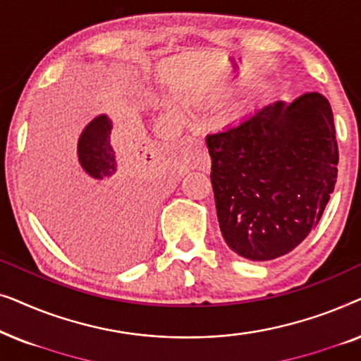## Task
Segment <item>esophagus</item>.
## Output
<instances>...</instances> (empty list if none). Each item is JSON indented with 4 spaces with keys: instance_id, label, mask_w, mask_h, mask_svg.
Instances as JSON below:
<instances>
[{
    "instance_id": "esophagus-1",
    "label": "esophagus",
    "mask_w": 361,
    "mask_h": 361,
    "mask_svg": "<svg viewBox=\"0 0 361 361\" xmlns=\"http://www.w3.org/2000/svg\"><path fill=\"white\" fill-rule=\"evenodd\" d=\"M190 157L194 161V167L199 171H209L210 169V161L209 156L205 154V151H202L200 147H194L190 151Z\"/></svg>"
}]
</instances>
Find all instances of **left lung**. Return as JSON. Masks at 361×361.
I'll list each match as a JSON object with an SVG mask.
<instances>
[{"instance_id": "1", "label": "left lung", "mask_w": 361, "mask_h": 361, "mask_svg": "<svg viewBox=\"0 0 361 361\" xmlns=\"http://www.w3.org/2000/svg\"><path fill=\"white\" fill-rule=\"evenodd\" d=\"M226 245L251 261L293 251L319 224L337 180L330 103L307 92L205 137Z\"/></svg>"}]
</instances>
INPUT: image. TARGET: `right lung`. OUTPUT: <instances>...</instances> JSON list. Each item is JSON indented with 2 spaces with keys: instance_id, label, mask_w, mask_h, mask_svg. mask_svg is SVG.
I'll return each instance as SVG.
<instances>
[{
  "instance_id": "add662e5",
  "label": "right lung",
  "mask_w": 361,
  "mask_h": 361,
  "mask_svg": "<svg viewBox=\"0 0 361 361\" xmlns=\"http://www.w3.org/2000/svg\"><path fill=\"white\" fill-rule=\"evenodd\" d=\"M154 156L130 126L106 115L83 128L73 177L59 187L47 216L63 248L100 269H123L145 255Z\"/></svg>"
}]
</instances>
